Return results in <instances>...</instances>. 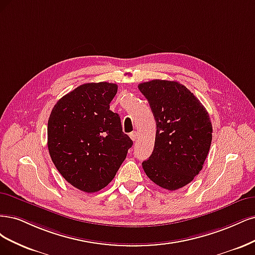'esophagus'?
Here are the masks:
<instances>
[{"label":"esophagus","mask_w":255,"mask_h":255,"mask_svg":"<svg viewBox=\"0 0 255 255\" xmlns=\"http://www.w3.org/2000/svg\"><path fill=\"white\" fill-rule=\"evenodd\" d=\"M129 136H130L131 139H132V141H135V139L137 138V132H136V131H132V132L129 134Z\"/></svg>","instance_id":"obj_1"}]
</instances>
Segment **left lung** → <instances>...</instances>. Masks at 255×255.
Wrapping results in <instances>:
<instances>
[{"instance_id":"8db88e82","label":"left lung","mask_w":255,"mask_h":255,"mask_svg":"<svg viewBox=\"0 0 255 255\" xmlns=\"http://www.w3.org/2000/svg\"><path fill=\"white\" fill-rule=\"evenodd\" d=\"M157 124L153 151L142 163L152 182L176 191L202 169L212 142V123L203 105L177 81L154 79L138 85Z\"/></svg>"}]
</instances>
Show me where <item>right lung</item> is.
<instances>
[{
    "label": "right lung",
    "instance_id": "1",
    "mask_svg": "<svg viewBox=\"0 0 255 255\" xmlns=\"http://www.w3.org/2000/svg\"><path fill=\"white\" fill-rule=\"evenodd\" d=\"M118 85L84 84L61 97L47 123V147L56 168L74 187L95 193L117 175L132 146L110 103Z\"/></svg>",
    "mask_w": 255,
    "mask_h": 255
}]
</instances>
